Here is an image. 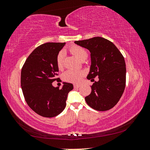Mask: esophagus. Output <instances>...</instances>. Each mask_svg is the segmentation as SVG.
Returning <instances> with one entry per match:
<instances>
[{"label":"esophagus","mask_w":150,"mask_h":150,"mask_svg":"<svg viewBox=\"0 0 150 150\" xmlns=\"http://www.w3.org/2000/svg\"><path fill=\"white\" fill-rule=\"evenodd\" d=\"M73 86H74L75 88H79V87H80V85H79V84H74V85H73Z\"/></svg>","instance_id":"obj_1"}]
</instances>
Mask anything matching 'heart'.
Segmentation results:
<instances>
[{
  "label": "heart",
  "mask_w": 150,
  "mask_h": 150,
  "mask_svg": "<svg viewBox=\"0 0 150 150\" xmlns=\"http://www.w3.org/2000/svg\"><path fill=\"white\" fill-rule=\"evenodd\" d=\"M70 52L77 59L81 60L82 58L87 56V52L84 48L81 47L77 45H73L70 47ZM63 57H64V53L63 52H60L58 54L56 59V63L58 69H62L63 66ZM83 75V73L80 71L74 70H68L64 73L63 75V78L65 81L71 83H78L81 79V77Z\"/></svg>",
  "instance_id": "1"
}]
</instances>
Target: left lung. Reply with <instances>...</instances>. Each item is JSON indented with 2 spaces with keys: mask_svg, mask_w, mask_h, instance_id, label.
<instances>
[{
  "mask_svg": "<svg viewBox=\"0 0 150 150\" xmlns=\"http://www.w3.org/2000/svg\"><path fill=\"white\" fill-rule=\"evenodd\" d=\"M75 44L91 53L87 78L98 77V81L91 86V94L85 98L86 103L96 110H110L117 104L125 88L126 69L123 55L112 42L102 37L79 40Z\"/></svg>",
  "mask_w": 150,
  "mask_h": 150,
  "instance_id": "left-lung-1",
  "label": "left lung"
}]
</instances>
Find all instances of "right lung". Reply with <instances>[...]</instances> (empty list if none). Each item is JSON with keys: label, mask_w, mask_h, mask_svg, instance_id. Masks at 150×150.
<instances>
[{"label": "right lung", "mask_w": 150, "mask_h": 150, "mask_svg": "<svg viewBox=\"0 0 150 150\" xmlns=\"http://www.w3.org/2000/svg\"><path fill=\"white\" fill-rule=\"evenodd\" d=\"M65 43L49 42L40 45L27 58L21 71V87L30 108L44 117L56 116L64 110L71 83L63 82L62 88L52 83L57 80L56 59Z\"/></svg>", "instance_id": "right-lung-1"}]
</instances>
